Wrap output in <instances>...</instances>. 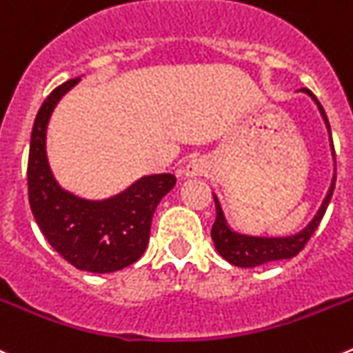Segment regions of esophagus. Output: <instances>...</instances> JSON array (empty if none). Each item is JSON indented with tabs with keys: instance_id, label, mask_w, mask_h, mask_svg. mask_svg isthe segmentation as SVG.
I'll list each match as a JSON object with an SVG mask.
<instances>
[{
	"instance_id": "obj_1",
	"label": "esophagus",
	"mask_w": 353,
	"mask_h": 353,
	"mask_svg": "<svg viewBox=\"0 0 353 353\" xmlns=\"http://www.w3.org/2000/svg\"><path fill=\"white\" fill-rule=\"evenodd\" d=\"M205 172H208V163H205L202 158H193V160L188 161V163H186V167H184L183 176L186 177V179H190V177L204 176Z\"/></svg>"
}]
</instances>
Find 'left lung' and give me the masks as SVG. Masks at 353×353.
Instances as JSON below:
<instances>
[{
	"label": "left lung",
	"mask_w": 353,
	"mask_h": 353,
	"mask_svg": "<svg viewBox=\"0 0 353 353\" xmlns=\"http://www.w3.org/2000/svg\"><path fill=\"white\" fill-rule=\"evenodd\" d=\"M301 91L306 93L307 97H311V100L315 101L316 107H319L320 116L323 117V123H325L327 132H329L332 158H334V144H332L331 126H329V119H327L325 116V110H323V107L320 105V101L316 100V97L311 93L310 90L303 88ZM334 183H336V174L332 176V183L331 186H329V192H327L325 199H323L322 205H320V209L316 211V214L313 216V220H311L301 232H297V234H294V236H285V237L248 236V234H239V232L232 230L227 223V218H225L223 214L220 200H218V196L216 195H212L214 196V205H216V220H214V225H212L211 237L216 250H218V253H220L227 262H230L232 265H237V268H256V265H262V263H268V262H274V260L292 259V256L297 255V253L306 246L310 237L313 236V232L316 230V227H319L320 221H322L323 214H325L327 211V205H329V202H331L332 192H334Z\"/></svg>",
	"instance_id": "1"
}]
</instances>
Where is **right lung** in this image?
I'll return each mask as SVG.
<instances>
[{
    "label": "right lung",
    "mask_w": 353,
    "mask_h": 353,
    "mask_svg": "<svg viewBox=\"0 0 353 353\" xmlns=\"http://www.w3.org/2000/svg\"><path fill=\"white\" fill-rule=\"evenodd\" d=\"M81 79L58 85L34 119L28 158V193L38 227L68 263L88 272H114L137 262L145 252L157 205L176 184L172 174L144 176L105 200L66 192L47 160V125L58 101Z\"/></svg>",
    "instance_id": "1"
}]
</instances>
